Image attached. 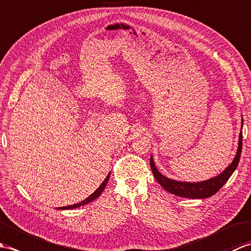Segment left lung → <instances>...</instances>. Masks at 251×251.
I'll return each instance as SVG.
<instances>
[{
	"label": "left lung",
	"mask_w": 251,
	"mask_h": 251,
	"mask_svg": "<svg viewBox=\"0 0 251 251\" xmlns=\"http://www.w3.org/2000/svg\"><path fill=\"white\" fill-rule=\"evenodd\" d=\"M243 127V123H242ZM242 147H243V132L241 131L239 134V139H238V148L236 155L234 157L233 162L228 165V166L223 170V172L217 176L215 178L208 179L205 181H201V182H182V181H177L169 179L165 177L161 173L158 172L155 164H154L153 157L150 158V165L152 173L154 175V178L157 180V182L161 184L163 188L166 190L169 193L174 195H178L181 197H185V199H207V197H210L215 195L218 191H219L223 184H225L228 178L231 177L234 170L236 169L239 158H241L242 154Z\"/></svg>",
	"instance_id": "obj_1"
}]
</instances>
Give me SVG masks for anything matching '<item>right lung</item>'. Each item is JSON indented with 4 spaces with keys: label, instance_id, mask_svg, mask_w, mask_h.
I'll return each instance as SVG.
<instances>
[{
    "label": "right lung",
    "instance_id": "right-lung-1",
    "mask_svg": "<svg viewBox=\"0 0 251 251\" xmlns=\"http://www.w3.org/2000/svg\"><path fill=\"white\" fill-rule=\"evenodd\" d=\"M109 178H110V175H108L106 176V178L104 179V181L102 183L100 184V186L99 188L96 190L94 193L90 195V196H88L86 200L85 201H82L81 202H77V204H75V205H71V206H67V207H62V208H58V209H73V208H76V207H81V206H83V205H86V204H88V202H90V201H93L94 200H96L97 199L98 196H100L101 195V193H102L103 192V190L105 189V186H106V183H108V181H109Z\"/></svg>",
    "mask_w": 251,
    "mask_h": 251
}]
</instances>
